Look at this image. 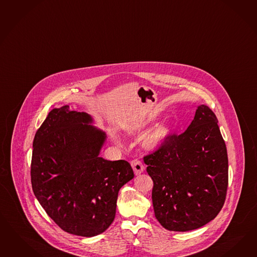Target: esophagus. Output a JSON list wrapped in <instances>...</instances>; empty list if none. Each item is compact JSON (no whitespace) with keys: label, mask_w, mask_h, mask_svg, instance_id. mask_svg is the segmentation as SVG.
Wrapping results in <instances>:
<instances>
[{"label":"esophagus","mask_w":257,"mask_h":257,"mask_svg":"<svg viewBox=\"0 0 257 257\" xmlns=\"http://www.w3.org/2000/svg\"><path fill=\"white\" fill-rule=\"evenodd\" d=\"M131 166H132L134 172L138 176L140 175L144 171V166L142 165V163L139 161V160H134L131 162Z\"/></svg>","instance_id":"esophagus-1"}]
</instances>
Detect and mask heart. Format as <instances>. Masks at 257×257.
Returning a JSON list of instances; mask_svg holds the SVG:
<instances>
[{
  "label": "heart",
  "mask_w": 257,
  "mask_h": 257,
  "mask_svg": "<svg viewBox=\"0 0 257 257\" xmlns=\"http://www.w3.org/2000/svg\"><path fill=\"white\" fill-rule=\"evenodd\" d=\"M151 123L149 119H141L135 121L126 127V132L132 136H140L146 130ZM171 134V126L167 122H160L153 127L141 139V147L148 152H156L167 143V139ZM114 139L119 142L118 137Z\"/></svg>",
  "instance_id": "b5f03b06"
}]
</instances>
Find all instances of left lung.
<instances>
[{"instance_id": "1", "label": "left lung", "mask_w": 257, "mask_h": 257, "mask_svg": "<svg viewBox=\"0 0 257 257\" xmlns=\"http://www.w3.org/2000/svg\"><path fill=\"white\" fill-rule=\"evenodd\" d=\"M153 181L154 214L169 231L186 232L212 221L228 185V158L218 119L205 104L180 136L144 157Z\"/></svg>"}]
</instances>
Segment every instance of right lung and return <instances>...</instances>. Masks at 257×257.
<instances>
[{
    "mask_svg": "<svg viewBox=\"0 0 257 257\" xmlns=\"http://www.w3.org/2000/svg\"><path fill=\"white\" fill-rule=\"evenodd\" d=\"M86 112L53 108L35 134L31 181L35 197L65 232L97 236L114 221L119 189L134 178L124 160L100 157L106 134Z\"/></svg>",
    "mask_w": 257,
    "mask_h": 257,
    "instance_id": "obj_1",
    "label": "right lung"
}]
</instances>
